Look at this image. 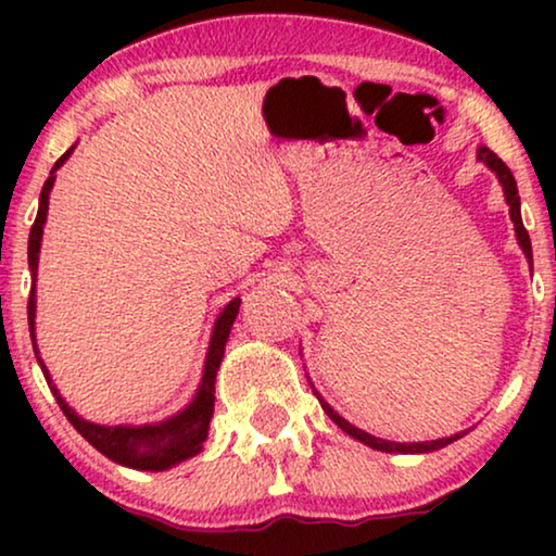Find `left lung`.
Wrapping results in <instances>:
<instances>
[{
	"mask_svg": "<svg viewBox=\"0 0 556 556\" xmlns=\"http://www.w3.org/2000/svg\"><path fill=\"white\" fill-rule=\"evenodd\" d=\"M478 162H483L489 169L496 174V179L501 181V187H504V197H506V204H508V215H511V223H514V232H516V240H519V245L523 250V255H527V261L531 265V261H534V255H531V240H529V232L527 227H523L521 223V200H519V189H516V179L514 174L508 166L501 162V159L493 154V151L489 147H478L476 151ZM311 390H314V394L318 397V402H321L324 413L331 417L333 422L339 425L341 430L346 432V435H352L354 440H359V443L375 447V451H382V453H432V451H440V447L451 445L453 440H458L466 435V432H455V435L451 438H438V440H425V443H394V440H382V438H375L369 435V432H364L359 428H354L352 422L344 420L337 409H333L329 402H326L321 394H318V390L314 384H311Z\"/></svg>",
	"mask_w": 556,
	"mask_h": 556,
	"instance_id": "8db88e82",
	"label": "left lung"
}]
</instances>
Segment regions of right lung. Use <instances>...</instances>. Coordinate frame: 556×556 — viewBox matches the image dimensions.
Segmentation results:
<instances>
[{"label":"right lung","mask_w":556,"mask_h":556,"mask_svg":"<svg viewBox=\"0 0 556 556\" xmlns=\"http://www.w3.org/2000/svg\"><path fill=\"white\" fill-rule=\"evenodd\" d=\"M75 143L58 159L52 166L48 181H45L40 192V207H37V217L33 230H29L27 242V263L29 273H33V288H29V301H27V321H29V337H33L37 364L42 367V375L48 379V387L55 394L60 409H63L67 420L98 453H103L105 458H111L118 466L134 468V470H166L177 463L194 458L202 451V443L207 440L210 420L215 413V382H217V369L219 362L225 356V344L230 339L232 324L238 318L240 299H232L227 306L219 311L215 326L210 333V346L207 356H204V369L200 387H197L192 402L185 409H179L177 415L166 417L162 422H147V425H98L90 422L86 417H80L75 409L67 405L63 394L58 392V387L52 384V377L48 367H45L40 352H37V339H35V314H37V293H35V280H37V261H40V245H42V230L48 223V204L50 192L55 185V172L71 159Z\"/></svg>","instance_id":"1"}]
</instances>
